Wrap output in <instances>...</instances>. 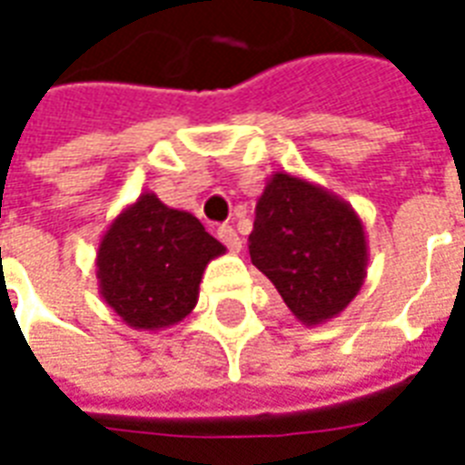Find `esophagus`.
<instances>
[{"mask_svg": "<svg viewBox=\"0 0 465 465\" xmlns=\"http://www.w3.org/2000/svg\"><path fill=\"white\" fill-rule=\"evenodd\" d=\"M216 236H219V239L226 243V249H229L232 253L242 252V236L236 233V229H232V226H219Z\"/></svg>", "mask_w": 465, "mask_h": 465, "instance_id": "obj_1", "label": "esophagus"}]
</instances>
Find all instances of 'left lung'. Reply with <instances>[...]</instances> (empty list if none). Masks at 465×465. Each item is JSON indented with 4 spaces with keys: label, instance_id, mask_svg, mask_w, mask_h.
<instances>
[{
    "label": "left lung",
    "instance_id": "8db88e82",
    "mask_svg": "<svg viewBox=\"0 0 465 465\" xmlns=\"http://www.w3.org/2000/svg\"><path fill=\"white\" fill-rule=\"evenodd\" d=\"M249 253L296 322L313 329L336 319L361 292L369 239L341 196L296 173L273 172L256 199Z\"/></svg>",
    "mask_w": 465,
    "mask_h": 465
}]
</instances>
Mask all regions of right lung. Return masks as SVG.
Instances as JSON below:
<instances>
[{
    "label": "right lung",
    "instance_id": "obj_1",
    "mask_svg": "<svg viewBox=\"0 0 465 465\" xmlns=\"http://www.w3.org/2000/svg\"><path fill=\"white\" fill-rule=\"evenodd\" d=\"M223 252L193 213L143 192L99 239V293L126 326L162 331L193 312L203 272Z\"/></svg>",
    "mask_w": 465,
    "mask_h": 465
}]
</instances>
